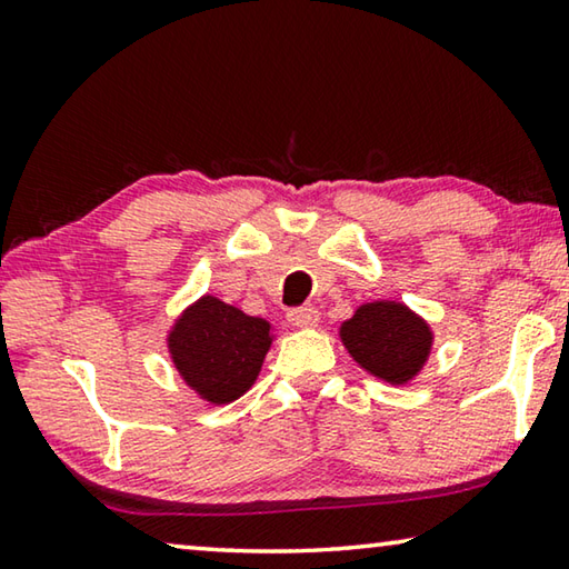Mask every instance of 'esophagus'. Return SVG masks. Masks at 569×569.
I'll return each mask as SVG.
<instances>
[{"label": "esophagus", "mask_w": 569, "mask_h": 569, "mask_svg": "<svg viewBox=\"0 0 569 569\" xmlns=\"http://www.w3.org/2000/svg\"><path fill=\"white\" fill-rule=\"evenodd\" d=\"M288 323L296 326V329H313L319 323V311L313 306H298L288 311Z\"/></svg>", "instance_id": "esophagus-1"}]
</instances>
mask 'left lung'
Here are the masks:
<instances>
[{"mask_svg": "<svg viewBox=\"0 0 569 569\" xmlns=\"http://www.w3.org/2000/svg\"><path fill=\"white\" fill-rule=\"evenodd\" d=\"M353 361L389 383H407L431 351V331L417 313L397 301L366 303L341 326Z\"/></svg>", "mask_w": 569, "mask_h": 569, "instance_id": "obj_1", "label": "left lung"}]
</instances>
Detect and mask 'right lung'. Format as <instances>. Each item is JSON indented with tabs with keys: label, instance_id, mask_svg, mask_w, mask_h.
<instances>
[{
	"label": "right lung",
	"instance_id": "obj_1",
	"mask_svg": "<svg viewBox=\"0 0 569 569\" xmlns=\"http://www.w3.org/2000/svg\"><path fill=\"white\" fill-rule=\"evenodd\" d=\"M268 346V321L213 296L190 306L168 336L180 377L210 403H228L253 387Z\"/></svg>",
	"mask_w": 569,
	"mask_h": 569
}]
</instances>
